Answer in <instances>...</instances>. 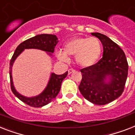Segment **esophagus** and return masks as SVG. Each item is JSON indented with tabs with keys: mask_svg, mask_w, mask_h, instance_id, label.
Listing matches in <instances>:
<instances>
[{
	"mask_svg": "<svg viewBox=\"0 0 135 135\" xmlns=\"http://www.w3.org/2000/svg\"><path fill=\"white\" fill-rule=\"evenodd\" d=\"M75 70H74L73 69H69L68 70V73L69 74H71L72 73H73V72H75Z\"/></svg>",
	"mask_w": 135,
	"mask_h": 135,
	"instance_id": "esophagus-1",
	"label": "esophagus"
}]
</instances>
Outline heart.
I'll return each instance as SVG.
<instances>
[{
  "instance_id": "1",
  "label": "heart",
  "mask_w": 135,
  "mask_h": 135,
  "mask_svg": "<svg viewBox=\"0 0 135 135\" xmlns=\"http://www.w3.org/2000/svg\"><path fill=\"white\" fill-rule=\"evenodd\" d=\"M102 53V45L96 37H75L64 46V52L57 53L58 58L66 61L68 57H75V62L81 67H90L96 64Z\"/></svg>"
}]
</instances>
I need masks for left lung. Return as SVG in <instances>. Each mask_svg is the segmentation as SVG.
<instances>
[{"label": "left lung", "mask_w": 135, "mask_h": 135, "mask_svg": "<svg viewBox=\"0 0 135 135\" xmlns=\"http://www.w3.org/2000/svg\"><path fill=\"white\" fill-rule=\"evenodd\" d=\"M91 35L101 41L103 57L94 65L80 70L83 78L78 88L85 99L103 105L122 94L128 77V64L124 52L109 37L98 32H92Z\"/></svg>", "instance_id": "obj_1"}]
</instances>
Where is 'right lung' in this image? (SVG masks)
Segmentation results:
<instances>
[{
	"instance_id": "1",
	"label": "right lung",
	"mask_w": 135,
	"mask_h": 135,
	"mask_svg": "<svg viewBox=\"0 0 135 135\" xmlns=\"http://www.w3.org/2000/svg\"><path fill=\"white\" fill-rule=\"evenodd\" d=\"M58 42L57 37L54 35H48V34H41L38 35L35 37H32L27 39L23 42L18 45V47L15 50L12 57L9 63V78H10L11 89L13 94L21 101L25 103L28 105L34 107H40L50 103L52 100L55 98L60 92L61 88V84L62 81L68 75V71L62 75H57L55 73H52L49 79V83L46 87L41 94L35 97L28 98L23 96L14 88L13 85L12 75V69L14 61L16 57L23 51L25 49H39L47 52L49 55H52L55 50V47Z\"/></svg>"
}]
</instances>
